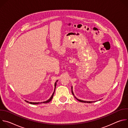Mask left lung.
Instances as JSON below:
<instances>
[{"label":"left lung","instance_id":"1","mask_svg":"<svg viewBox=\"0 0 128 128\" xmlns=\"http://www.w3.org/2000/svg\"><path fill=\"white\" fill-rule=\"evenodd\" d=\"M71 89H72V88H71ZM72 94L74 95V93H73V92H72ZM76 99H77L76 98ZM79 101H80V102H84V103H92L93 102H91V101H83V100H78V99Z\"/></svg>","mask_w":128,"mask_h":128}]
</instances>
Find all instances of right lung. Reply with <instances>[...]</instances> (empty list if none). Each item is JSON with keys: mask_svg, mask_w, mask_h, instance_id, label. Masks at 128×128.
I'll use <instances>...</instances> for the list:
<instances>
[{"mask_svg": "<svg viewBox=\"0 0 128 128\" xmlns=\"http://www.w3.org/2000/svg\"><path fill=\"white\" fill-rule=\"evenodd\" d=\"M56 82L54 84V93H53V94H52V96H51V97L48 100H47V101H44V102H41V103H48V102H50L51 100H52V97H53V95H54V90H55V88H56ZM25 101L26 102H27V103H30V104H39V103H40V102H38V103H36V102H28V101H26L25 100Z\"/></svg>", "mask_w": 128, "mask_h": 128, "instance_id": "obj_1", "label": "right lung"}]
</instances>
